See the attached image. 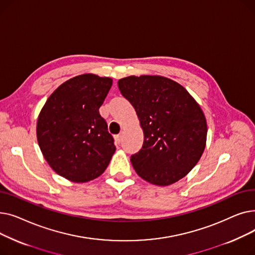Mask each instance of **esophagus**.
I'll use <instances>...</instances> for the list:
<instances>
[{"label": "esophagus", "mask_w": 255, "mask_h": 255, "mask_svg": "<svg viewBox=\"0 0 255 255\" xmlns=\"http://www.w3.org/2000/svg\"><path fill=\"white\" fill-rule=\"evenodd\" d=\"M115 139H116V142L117 143H120L121 142V134H118L115 136Z\"/></svg>", "instance_id": "esophagus-1"}]
</instances>
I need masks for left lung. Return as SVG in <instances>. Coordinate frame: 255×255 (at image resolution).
Returning a JSON list of instances; mask_svg holds the SVG:
<instances>
[{"instance_id": "1", "label": "left lung", "mask_w": 255, "mask_h": 255, "mask_svg": "<svg viewBox=\"0 0 255 255\" xmlns=\"http://www.w3.org/2000/svg\"><path fill=\"white\" fill-rule=\"evenodd\" d=\"M143 131V144L131 156L137 175L157 186L184 178L202 157L207 121L199 104L183 86L160 75L127 76L118 82Z\"/></svg>"}]
</instances>
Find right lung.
<instances>
[{"label": "right lung", "mask_w": 255, "mask_h": 255, "mask_svg": "<svg viewBox=\"0 0 255 255\" xmlns=\"http://www.w3.org/2000/svg\"><path fill=\"white\" fill-rule=\"evenodd\" d=\"M113 79L86 73L67 80L46 100L37 121V140L61 177L86 183L104 172L116 151L99 109Z\"/></svg>", "instance_id": "add662e5"}]
</instances>
